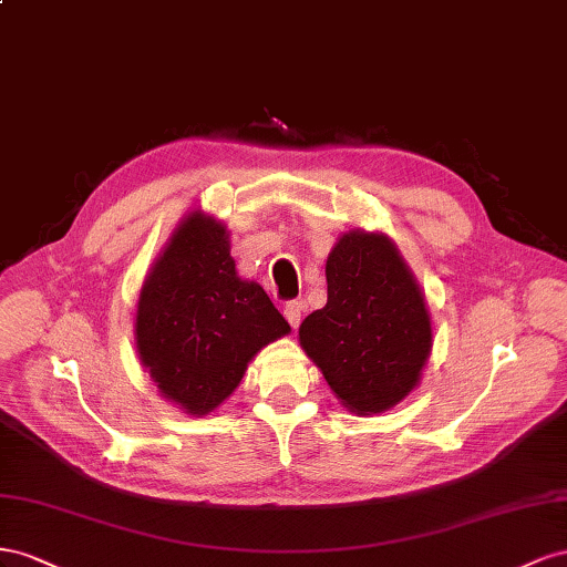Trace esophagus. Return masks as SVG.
<instances>
[{"mask_svg": "<svg viewBox=\"0 0 567 567\" xmlns=\"http://www.w3.org/2000/svg\"><path fill=\"white\" fill-rule=\"evenodd\" d=\"M301 311H303V303L301 301H287L285 303V318H287V322L292 328H299V322H301Z\"/></svg>", "mask_w": 567, "mask_h": 567, "instance_id": "1", "label": "esophagus"}]
</instances>
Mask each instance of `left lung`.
I'll list each match as a JSON object with an SVG mask.
<instances>
[{
	"label": "left lung",
	"instance_id": "1",
	"mask_svg": "<svg viewBox=\"0 0 567 567\" xmlns=\"http://www.w3.org/2000/svg\"><path fill=\"white\" fill-rule=\"evenodd\" d=\"M328 303L306 316L299 344L355 415L394 409L423 378L432 320L415 275L380 230L353 228L328 264Z\"/></svg>",
	"mask_w": 567,
	"mask_h": 567
}]
</instances>
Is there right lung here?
I'll list each match as a JSON object with an SVG mask.
<instances>
[{"mask_svg": "<svg viewBox=\"0 0 567 567\" xmlns=\"http://www.w3.org/2000/svg\"><path fill=\"white\" fill-rule=\"evenodd\" d=\"M292 332L264 287L237 275L225 223L189 212L142 282L135 313L140 365L187 415H208L254 355Z\"/></svg>", "mask_w": 567, "mask_h": 567, "instance_id": "obj_1", "label": "right lung"}]
</instances>
